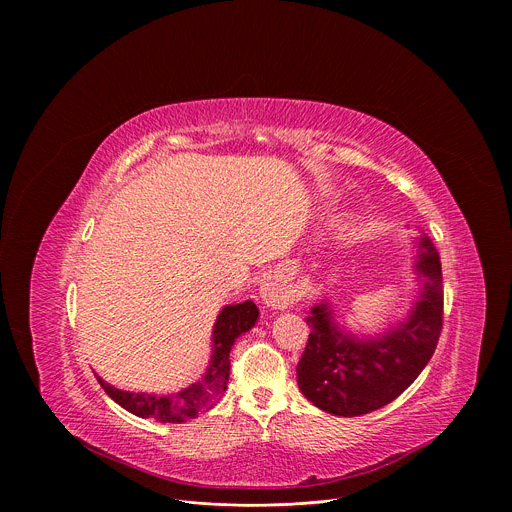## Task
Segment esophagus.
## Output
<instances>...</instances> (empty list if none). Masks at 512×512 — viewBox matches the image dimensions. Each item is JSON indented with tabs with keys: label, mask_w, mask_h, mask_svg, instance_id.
Segmentation results:
<instances>
[{
	"label": "esophagus",
	"mask_w": 512,
	"mask_h": 512,
	"mask_svg": "<svg viewBox=\"0 0 512 512\" xmlns=\"http://www.w3.org/2000/svg\"><path fill=\"white\" fill-rule=\"evenodd\" d=\"M261 300L267 308L283 310L298 300V291L291 285H285L283 281L269 279L267 283L261 285Z\"/></svg>",
	"instance_id": "obj_1"
}]
</instances>
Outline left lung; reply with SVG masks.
Returning a JSON list of instances; mask_svg holds the SVG:
<instances>
[{
  "instance_id": "left-lung-1",
  "label": "left lung",
  "mask_w": 512,
  "mask_h": 512,
  "mask_svg": "<svg viewBox=\"0 0 512 512\" xmlns=\"http://www.w3.org/2000/svg\"><path fill=\"white\" fill-rule=\"evenodd\" d=\"M413 271L419 294L411 310L387 332L356 336L346 330L328 300L306 316L312 328L298 362V387L318 409L356 417L397 399L425 369L442 332V263L431 239L419 231Z\"/></svg>"
}]
</instances>
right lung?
<instances>
[{
  "label": "right lung",
  "instance_id": "right-lung-1",
  "mask_svg": "<svg viewBox=\"0 0 512 512\" xmlns=\"http://www.w3.org/2000/svg\"><path fill=\"white\" fill-rule=\"evenodd\" d=\"M259 318L257 306L247 300L243 304H231L216 316L212 328V354L208 360L206 373L196 383L172 395H150V393H133L111 387L101 377L99 383L105 393L123 409L137 417H154L162 423H184L198 417L200 413L212 409L218 399L223 397L231 373V348L239 336L249 332Z\"/></svg>",
  "mask_w": 512,
  "mask_h": 512
}]
</instances>
